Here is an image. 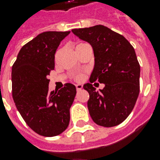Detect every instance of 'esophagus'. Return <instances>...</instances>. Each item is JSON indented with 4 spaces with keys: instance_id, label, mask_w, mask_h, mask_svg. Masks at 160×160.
<instances>
[{
    "instance_id": "obj_1",
    "label": "esophagus",
    "mask_w": 160,
    "mask_h": 160,
    "mask_svg": "<svg viewBox=\"0 0 160 160\" xmlns=\"http://www.w3.org/2000/svg\"><path fill=\"white\" fill-rule=\"evenodd\" d=\"M75 87H76V90L77 91H80V90H81L82 88H83L82 85H76Z\"/></svg>"
}]
</instances>
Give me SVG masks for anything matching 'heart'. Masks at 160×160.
<instances>
[{"label": "heart", "mask_w": 160, "mask_h": 160, "mask_svg": "<svg viewBox=\"0 0 160 160\" xmlns=\"http://www.w3.org/2000/svg\"><path fill=\"white\" fill-rule=\"evenodd\" d=\"M85 44H87V43H84V42H80V43H78L75 46V49H78V48H80L81 46L85 45ZM84 79V74L82 73H79V74H76L75 76H74V80H76V81H81V80Z\"/></svg>", "instance_id": "heart-1"}]
</instances>
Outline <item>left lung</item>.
<instances>
[{
    "label": "left lung",
    "mask_w": 160,
    "mask_h": 160,
    "mask_svg": "<svg viewBox=\"0 0 160 160\" xmlns=\"http://www.w3.org/2000/svg\"><path fill=\"white\" fill-rule=\"evenodd\" d=\"M90 43L95 65L90 83L83 88L89 93L87 106L92 119L103 127L122 123L133 111L140 93L141 67L133 46L122 35L102 25L72 30ZM98 80L106 85L99 92L93 87Z\"/></svg>",
    "instance_id": "8db88e82"
}]
</instances>
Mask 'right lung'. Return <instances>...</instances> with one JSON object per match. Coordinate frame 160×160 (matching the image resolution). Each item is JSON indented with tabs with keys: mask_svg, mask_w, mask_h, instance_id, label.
<instances>
[{
	"mask_svg": "<svg viewBox=\"0 0 160 160\" xmlns=\"http://www.w3.org/2000/svg\"><path fill=\"white\" fill-rule=\"evenodd\" d=\"M70 32H45L19 50L12 67V94L24 121L37 134L52 137L62 134L70 120L76 95L73 84L49 92L48 76L55 68V54Z\"/></svg>",
	"mask_w": 160,
	"mask_h": 160,
	"instance_id": "right-lung-1",
	"label": "right lung"
}]
</instances>
